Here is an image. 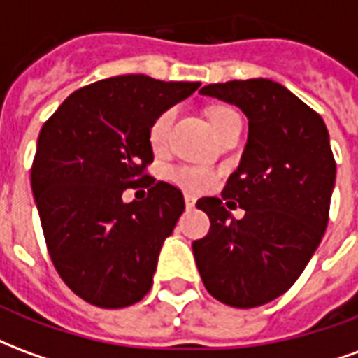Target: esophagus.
<instances>
[{
	"label": "esophagus",
	"mask_w": 358,
	"mask_h": 358,
	"mask_svg": "<svg viewBox=\"0 0 358 358\" xmlns=\"http://www.w3.org/2000/svg\"><path fill=\"white\" fill-rule=\"evenodd\" d=\"M184 201H186L187 209H194L195 203H197V197H195V195H192V194H186V195H184Z\"/></svg>",
	"instance_id": "1"
}]
</instances>
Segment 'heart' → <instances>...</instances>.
Segmentation results:
<instances>
[{"label": "heart", "instance_id": "heart-1", "mask_svg": "<svg viewBox=\"0 0 358 358\" xmlns=\"http://www.w3.org/2000/svg\"><path fill=\"white\" fill-rule=\"evenodd\" d=\"M238 117V113L228 107H217V109L210 110V124L215 128V132H218L222 126L230 120V118ZM176 118V109L163 110L159 117L153 120V124L149 128V143L151 148L163 149L169 140V134H171L172 122ZM169 178L180 187H186V189H205L213 184L215 174L207 169H199V166H187V164H180L169 171Z\"/></svg>", "mask_w": 358, "mask_h": 358}]
</instances>
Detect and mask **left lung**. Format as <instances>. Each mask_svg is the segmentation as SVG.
Returning a JSON list of instances; mask_svg holds the SVG:
<instances>
[{
    "instance_id": "left-lung-1",
    "label": "left lung",
    "mask_w": 358,
    "mask_h": 358,
    "mask_svg": "<svg viewBox=\"0 0 358 358\" xmlns=\"http://www.w3.org/2000/svg\"><path fill=\"white\" fill-rule=\"evenodd\" d=\"M236 105L249 120L240 166L222 199L201 197L210 230L192 243L207 292L251 308L285 293L328 226L336 161L322 117L268 78L209 84L199 92ZM246 217H231L233 201Z\"/></svg>"
}]
</instances>
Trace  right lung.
Wrapping results in <instances>:
<instances>
[{
  "label": "right lung",
  "instance_id": "add662e5",
  "mask_svg": "<svg viewBox=\"0 0 358 358\" xmlns=\"http://www.w3.org/2000/svg\"><path fill=\"white\" fill-rule=\"evenodd\" d=\"M199 86L105 78L69 95L40 130L30 182L43 238L59 276L95 307H130L153 285L184 195L155 180L143 201L124 203L122 192L149 178L153 120Z\"/></svg>",
  "mask_w": 358,
  "mask_h": 358
}]
</instances>
